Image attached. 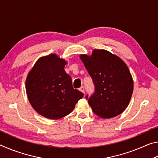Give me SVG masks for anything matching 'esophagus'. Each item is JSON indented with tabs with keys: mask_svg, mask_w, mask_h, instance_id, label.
Returning a JSON list of instances; mask_svg holds the SVG:
<instances>
[{
	"mask_svg": "<svg viewBox=\"0 0 158 158\" xmlns=\"http://www.w3.org/2000/svg\"><path fill=\"white\" fill-rule=\"evenodd\" d=\"M79 90L81 91V93H84V86H81V88H79Z\"/></svg>",
	"mask_w": 158,
	"mask_h": 158,
	"instance_id": "esophagus-1",
	"label": "esophagus"
}]
</instances>
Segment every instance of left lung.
Masks as SVG:
<instances>
[{
  "label": "left lung",
  "instance_id": "obj_1",
  "mask_svg": "<svg viewBox=\"0 0 158 158\" xmlns=\"http://www.w3.org/2000/svg\"><path fill=\"white\" fill-rule=\"evenodd\" d=\"M79 57L95 86L94 94L89 98L93 112L103 118L122 114L129 105L134 88L125 63L105 49H94L90 56L81 54Z\"/></svg>",
  "mask_w": 158,
  "mask_h": 158
}]
</instances>
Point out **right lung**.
Segmentation results:
<instances>
[{
	"label": "right lung",
	"instance_id": "1",
	"mask_svg": "<svg viewBox=\"0 0 158 158\" xmlns=\"http://www.w3.org/2000/svg\"><path fill=\"white\" fill-rule=\"evenodd\" d=\"M68 62L56 53L40 57L29 72L26 90L29 102L37 113L57 120L70 114L84 94L74 89L65 71Z\"/></svg>",
	"mask_w": 158,
	"mask_h": 158
}]
</instances>
